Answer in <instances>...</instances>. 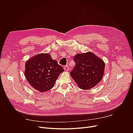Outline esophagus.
I'll return each mask as SVG.
<instances>
[{"label": "esophagus", "instance_id": "esophagus-1", "mask_svg": "<svg viewBox=\"0 0 133 133\" xmlns=\"http://www.w3.org/2000/svg\"><path fill=\"white\" fill-rule=\"evenodd\" d=\"M64 70H66V71L68 70H69V67H68V66H67V65L64 66Z\"/></svg>", "mask_w": 133, "mask_h": 133}]
</instances>
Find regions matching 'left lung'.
<instances>
[{
	"label": "left lung",
	"mask_w": 133,
	"mask_h": 133,
	"mask_svg": "<svg viewBox=\"0 0 133 133\" xmlns=\"http://www.w3.org/2000/svg\"><path fill=\"white\" fill-rule=\"evenodd\" d=\"M73 60L75 65L70 73L80 88H91L101 81L105 65L96 55L90 52L79 54L75 56Z\"/></svg>",
	"instance_id": "1"
}]
</instances>
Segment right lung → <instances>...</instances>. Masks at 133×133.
Here are the masks:
<instances>
[{"mask_svg":"<svg viewBox=\"0 0 133 133\" xmlns=\"http://www.w3.org/2000/svg\"><path fill=\"white\" fill-rule=\"evenodd\" d=\"M25 68V75L28 83L34 89L41 92L51 89L64 71L63 67L48 54L32 57L26 62Z\"/></svg>","mask_w":133,"mask_h":133,"instance_id":"add662e5","label":"right lung"}]
</instances>
